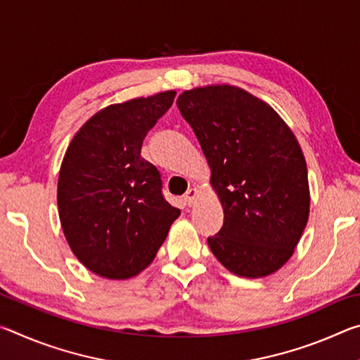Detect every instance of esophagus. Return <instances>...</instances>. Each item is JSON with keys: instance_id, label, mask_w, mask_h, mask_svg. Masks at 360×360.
<instances>
[{"instance_id": "34e87169", "label": "esophagus", "mask_w": 360, "mask_h": 360, "mask_svg": "<svg viewBox=\"0 0 360 360\" xmlns=\"http://www.w3.org/2000/svg\"><path fill=\"white\" fill-rule=\"evenodd\" d=\"M197 197H198V188H195V187L188 188V191L184 195V200H186L187 206H192L195 203V200H197Z\"/></svg>"}]
</instances>
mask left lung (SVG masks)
<instances>
[{
	"label": "left lung",
	"instance_id": "1",
	"mask_svg": "<svg viewBox=\"0 0 360 360\" xmlns=\"http://www.w3.org/2000/svg\"><path fill=\"white\" fill-rule=\"evenodd\" d=\"M179 111L211 168L224 225L208 245L231 273L262 278L294 254L309 214L308 169L294 133L259 98L231 85L181 94Z\"/></svg>",
	"mask_w": 360,
	"mask_h": 360
}]
</instances>
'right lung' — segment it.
<instances>
[{"label": "right lung", "mask_w": 360, "mask_h": 360, "mask_svg": "<svg viewBox=\"0 0 360 360\" xmlns=\"http://www.w3.org/2000/svg\"><path fill=\"white\" fill-rule=\"evenodd\" d=\"M162 92L111 105L90 117L66 149L58 214L76 257L103 278L127 279L154 260L181 211L162 193L143 139L173 105Z\"/></svg>", "instance_id": "add662e5"}]
</instances>
